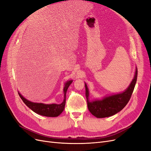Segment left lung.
<instances>
[{
	"mask_svg": "<svg viewBox=\"0 0 151 151\" xmlns=\"http://www.w3.org/2000/svg\"><path fill=\"white\" fill-rule=\"evenodd\" d=\"M137 68H136L134 78L128 88L124 92L105 96L101 100H89L88 88L85 83V95L88 109L92 115L97 118H105L112 116L122 110L129 102L137 81Z\"/></svg>",
	"mask_w": 151,
	"mask_h": 151,
	"instance_id": "8db88e82",
	"label": "left lung"
}]
</instances>
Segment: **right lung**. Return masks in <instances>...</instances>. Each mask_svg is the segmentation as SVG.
<instances>
[{"instance_id": "obj_1", "label": "right lung", "mask_w": 151, "mask_h": 151, "mask_svg": "<svg viewBox=\"0 0 151 151\" xmlns=\"http://www.w3.org/2000/svg\"><path fill=\"white\" fill-rule=\"evenodd\" d=\"M72 81L73 80H70L65 83L64 89H63V92H64V100H63V101L60 104H45L42 103H35V102H32L26 99L21 95L20 93H18L24 103L33 111H35V113L45 116L56 117V116L60 115L65 109L66 91Z\"/></svg>"}]
</instances>
